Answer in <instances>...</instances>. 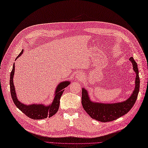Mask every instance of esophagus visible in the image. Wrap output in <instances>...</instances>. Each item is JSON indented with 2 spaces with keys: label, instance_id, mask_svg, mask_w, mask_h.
I'll list each match as a JSON object with an SVG mask.
<instances>
[{
  "label": "esophagus",
  "instance_id": "obj_1",
  "mask_svg": "<svg viewBox=\"0 0 148 148\" xmlns=\"http://www.w3.org/2000/svg\"><path fill=\"white\" fill-rule=\"evenodd\" d=\"M82 77V75H81L80 74H78V75H77V79H81Z\"/></svg>",
  "mask_w": 148,
  "mask_h": 148
}]
</instances>
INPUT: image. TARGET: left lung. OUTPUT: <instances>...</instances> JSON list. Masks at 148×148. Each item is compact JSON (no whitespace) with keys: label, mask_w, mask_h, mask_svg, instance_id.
Instances as JSON below:
<instances>
[{"label":"left lung","mask_w":148,"mask_h":148,"mask_svg":"<svg viewBox=\"0 0 148 148\" xmlns=\"http://www.w3.org/2000/svg\"><path fill=\"white\" fill-rule=\"evenodd\" d=\"M136 73L135 87L131 96L123 102L114 103H102L93 102L90 100L86 90L82 91V105L85 112L92 119L103 123L112 121L127 113L134 106L137 99L140 89V77L137 64L133 57L129 58Z\"/></svg>","instance_id":"obj_1"}]
</instances>
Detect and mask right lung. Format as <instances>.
<instances>
[{
    "mask_svg": "<svg viewBox=\"0 0 148 148\" xmlns=\"http://www.w3.org/2000/svg\"><path fill=\"white\" fill-rule=\"evenodd\" d=\"M23 50L21 52V53L18 55V56L16 57V59H17L23 53ZM14 74V64H13V68L10 74V92L15 106L22 112L24 113L27 116H28L33 119H42L46 118L47 117L50 118L57 112L60 106V98H61L64 88L69 85V82H61L58 85L57 88H56V96H55L54 99L51 105L49 106H45L42 104H32L26 106L21 103L17 99V97H16L14 86L13 81Z\"/></svg>",
    "mask_w": 148,
    "mask_h": 148,
    "instance_id": "obj_1",
    "label": "right lung"
}]
</instances>
